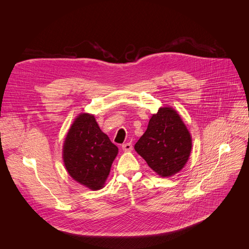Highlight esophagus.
<instances>
[{
    "mask_svg": "<svg viewBox=\"0 0 249 249\" xmlns=\"http://www.w3.org/2000/svg\"><path fill=\"white\" fill-rule=\"evenodd\" d=\"M122 150L124 152H131L133 150V146L131 143H125L122 145Z\"/></svg>",
    "mask_w": 249,
    "mask_h": 249,
    "instance_id": "obj_1",
    "label": "esophagus"
}]
</instances>
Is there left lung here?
Instances as JSON below:
<instances>
[{
	"mask_svg": "<svg viewBox=\"0 0 249 249\" xmlns=\"http://www.w3.org/2000/svg\"><path fill=\"white\" fill-rule=\"evenodd\" d=\"M134 148L155 172L169 177L184 167L192 140L179 114L171 107H160Z\"/></svg>",
	"mask_w": 249,
	"mask_h": 249,
	"instance_id": "obj_1",
	"label": "left lung"
}]
</instances>
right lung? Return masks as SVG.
<instances>
[{"label": "right lung", "mask_w": 249, "mask_h": 249, "mask_svg": "<svg viewBox=\"0 0 249 249\" xmlns=\"http://www.w3.org/2000/svg\"><path fill=\"white\" fill-rule=\"evenodd\" d=\"M118 148L104 134L93 115L80 114L71 126L63 147L68 173L91 190L101 189Z\"/></svg>", "instance_id": "1"}]
</instances>
